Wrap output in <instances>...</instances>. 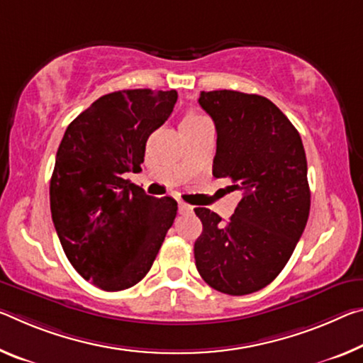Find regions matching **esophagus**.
<instances>
[{"mask_svg": "<svg viewBox=\"0 0 363 363\" xmlns=\"http://www.w3.org/2000/svg\"><path fill=\"white\" fill-rule=\"evenodd\" d=\"M192 210H194V206H191L186 202H179V213H181V215H186V213H192Z\"/></svg>", "mask_w": 363, "mask_h": 363, "instance_id": "34e87169", "label": "esophagus"}]
</instances>
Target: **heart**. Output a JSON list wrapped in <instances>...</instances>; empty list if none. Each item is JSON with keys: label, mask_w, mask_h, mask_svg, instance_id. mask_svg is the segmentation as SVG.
Wrapping results in <instances>:
<instances>
[{"label": "heart", "mask_w": 363, "mask_h": 363, "mask_svg": "<svg viewBox=\"0 0 363 363\" xmlns=\"http://www.w3.org/2000/svg\"><path fill=\"white\" fill-rule=\"evenodd\" d=\"M203 121H206L205 116H202V114L197 113V111H189L186 116H184L181 125H194V124H199V123H203Z\"/></svg>", "instance_id": "1"}]
</instances>
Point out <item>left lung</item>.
Returning <instances> with one entry per match:
<instances>
[{
  "instance_id": "left-lung-1",
  "label": "left lung",
  "mask_w": 363,
  "mask_h": 363,
  "mask_svg": "<svg viewBox=\"0 0 363 363\" xmlns=\"http://www.w3.org/2000/svg\"><path fill=\"white\" fill-rule=\"evenodd\" d=\"M200 106L216 128L213 176L229 177L242 199L229 221L195 208L203 231L195 264L213 289L245 296L263 289L294 252L310 213L307 158L284 113L260 95L202 91Z\"/></svg>"
}]
</instances>
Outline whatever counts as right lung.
Wrapping results in <instances>:
<instances>
[{
    "mask_svg": "<svg viewBox=\"0 0 363 363\" xmlns=\"http://www.w3.org/2000/svg\"><path fill=\"white\" fill-rule=\"evenodd\" d=\"M176 90L103 95L67 125L50 181L55 229L67 260L103 291L143 279L174 223L177 202L124 179L140 171L145 143L169 118Z\"/></svg>",
    "mask_w": 363,
    "mask_h": 363,
    "instance_id": "1",
    "label": "right lung"
}]
</instances>
